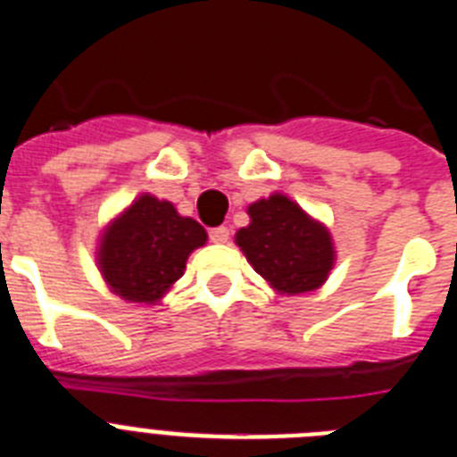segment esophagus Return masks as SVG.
I'll return each mask as SVG.
<instances>
[{
  "label": "esophagus",
  "mask_w": 457,
  "mask_h": 457,
  "mask_svg": "<svg viewBox=\"0 0 457 457\" xmlns=\"http://www.w3.org/2000/svg\"><path fill=\"white\" fill-rule=\"evenodd\" d=\"M228 236H231V233H228V228H226V226H217V228H210V240H212V243H217V245L228 243Z\"/></svg>",
  "instance_id": "esophagus-1"
}]
</instances>
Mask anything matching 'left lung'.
<instances>
[{
	"label": "left lung",
	"mask_w": 457,
	"mask_h": 457,
	"mask_svg": "<svg viewBox=\"0 0 457 457\" xmlns=\"http://www.w3.org/2000/svg\"><path fill=\"white\" fill-rule=\"evenodd\" d=\"M247 214L250 226L236 233V243L275 292L303 294L322 287L337 259L327 226L282 194L252 203Z\"/></svg>",
	"instance_id": "1"
}]
</instances>
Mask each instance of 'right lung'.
Masks as SVG:
<instances>
[{
    "instance_id": "1",
    "label": "right lung",
    "mask_w": 457,
    "mask_h": 457,
    "mask_svg": "<svg viewBox=\"0 0 457 457\" xmlns=\"http://www.w3.org/2000/svg\"><path fill=\"white\" fill-rule=\"evenodd\" d=\"M207 233L175 205L142 194L109 221L97 247V266L120 299L156 303L184 275L188 254L205 245Z\"/></svg>"
}]
</instances>
